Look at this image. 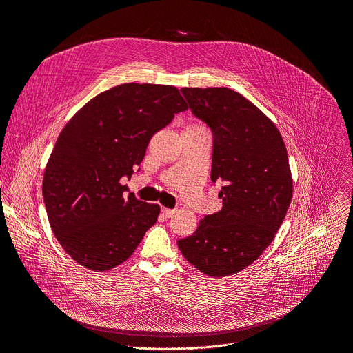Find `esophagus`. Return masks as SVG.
Wrapping results in <instances>:
<instances>
[{
    "mask_svg": "<svg viewBox=\"0 0 353 353\" xmlns=\"http://www.w3.org/2000/svg\"><path fill=\"white\" fill-rule=\"evenodd\" d=\"M161 212H163V214H164L165 218H172V216H174V213H176L174 209H167V208H163Z\"/></svg>",
    "mask_w": 353,
    "mask_h": 353,
    "instance_id": "34e87169",
    "label": "esophagus"
}]
</instances>
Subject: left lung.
<instances>
[{
	"instance_id": "8db88e82",
	"label": "left lung",
	"mask_w": 353,
	"mask_h": 353,
	"mask_svg": "<svg viewBox=\"0 0 353 353\" xmlns=\"http://www.w3.org/2000/svg\"><path fill=\"white\" fill-rule=\"evenodd\" d=\"M192 112L213 132L212 181L222 209L177 241L188 261L209 277L247 268L272 242L293 197L287 148L274 122L229 88H181Z\"/></svg>"
}]
</instances>
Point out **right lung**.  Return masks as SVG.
Returning <instances> with one entry per match:
<instances>
[{"mask_svg": "<svg viewBox=\"0 0 353 353\" xmlns=\"http://www.w3.org/2000/svg\"><path fill=\"white\" fill-rule=\"evenodd\" d=\"M188 103L176 86L124 83L92 98L59 134L43 176L52 231L76 263L108 271L132 255L160 206L127 197L151 137Z\"/></svg>", "mask_w": 353, "mask_h": 353, "instance_id": "add662e5", "label": "right lung"}]
</instances>
